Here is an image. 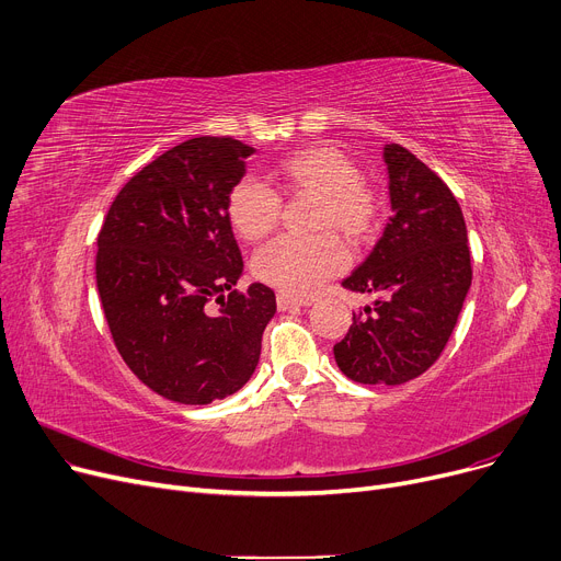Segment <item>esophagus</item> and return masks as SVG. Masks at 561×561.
<instances>
[{"label": "esophagus", "mask_w": 561, "mask_h": 561, "mask_svg": "<svg viewBox=\"0 0 561 561\" xmlns=\"http://www.w3.org/2000/svg\"><path fill=\"white\" fill-rule=\"evenodd\" d=\"M300 307H309V300H298V298H290L279 293L277 296V309L279 311H290V309H300Z\"/></svg>", "instance_id": "obj_1"}]
</instances>
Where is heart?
I'll return each instance as SVG.
<instances>
[{"label":"heart","instance_id":"1","mask_svg":"<svg viewBox=\"0 0 561 561\" xmlns=\"http://www.w3.org/2000/svg\"><path fill=\"white\" fill-rule=\"evenodd\" d=\"M275 176L290 195H316L313 229H339L347 241L366 243L379 227L381 199L362 180V168L341 147L318 142L284 157ZM227 218L233 231L248 243L263 241L282 220V197L254 176L236 184L227 199ZM347 248L334 231H320L307 239L282 236L265 245L252 261L259 282L290 298H307L343 273Z\"/></svg>","mask_w":561,"mask_h":561}]
</instances>
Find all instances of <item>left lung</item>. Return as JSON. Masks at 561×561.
Returning <instances> with one entry per match:
<instances>
[{
  "label": "left lung",
  "mask_w": 561,
  "mask_h": 561,
  "mask_svg": "<svg viewBox=\"0 0 561 561\" xmlns=\"http://www.w3.org/2000/svg\"><path fill=\"white\" fill-rule=\"evenodd\" d=\"M393 216L343 288L375 296L334 359L359 385H404L444 352L473 279L461 206L407 147H385Z\"/></svg>",
  "instance_id": "1"
}]
</instances>
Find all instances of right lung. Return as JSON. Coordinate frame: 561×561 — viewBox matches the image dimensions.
Here are the masks:
<instances>
[{"label": "right lung", "instance_id": "right-lung-1", "mask_svg": "<svg viewBox=\"0 0 561 561\" xmlns=\"http://www.w3.org/2000/svg\"><path fill=\"white\" fill-rule=\"evenodd\" d=\"M252 152L218 136L174 145L123 186L100 229L95 275L113 343L165 400L209 404L239 391L277 311L268 286L233 290L243 256L227 199Z\"/></svg>", "mask_w": 561, "mask_h": 561}]
</instances>
